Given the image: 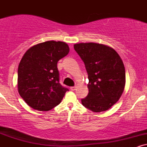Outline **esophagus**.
<instances>
[{"instance_id":"obj_1","label":"esophagus","mask_w":147,"mask_h":147,"mask_svg":"<svg viewBox=\"0 0 147 147\" xmlns=\"http://www.w3.org/2000/svg\"><path fill=\"white\" fill-rule=\"evenodd\" d=\"M76 88H77L76 86H72V87H70V90H72V91H74V90H75V89H76Z\"/></svg>"}]
</instances>
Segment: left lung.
<instances>
[{
    "label": "left lung",
    "mask_w": 147,
    "mask_h": 147,
    "mask_svg": "<svg viewBox=\"0 0 147 147\" xmlns=\"http://www.w3.org/2000/svg\"><path fill=\"white\" fill-rule=\"evenodd\" d=\"M74 48L88 75L89 92L82 104L95 113L109 110L119 100L125 87V68L120 56L113 48L100 43H76Z\"/></svg>",
    "instance_id": "obj_1"
}]
</instances>
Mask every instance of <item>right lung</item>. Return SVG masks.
Listing matches in <instances>:
<instances>
[{
    "mask_svg": "<svg viewBox=\"0 0 147 147\" xmlns=\"http://www.w3.org/2000/svg\"><path fill=\"white\" fill-rule=\"evenodd\" d=\"M70 51L65 42L48 41L25 52L18 68V91L33 109L48 111L61 102L68 88L59 84L57 62Z\"/></svg>",
    "mask_w": 147,
    "mask_h": 147,
    "instance_id": "1",
    "label": "right lung"
}]
</instances>
